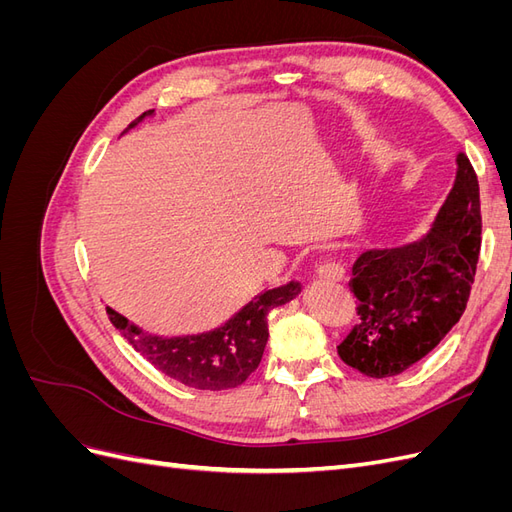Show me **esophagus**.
<instances>
[{"mask_svg":"<svg viewBox=\"0 0 512 512\" xmlns=\"http://www.w3.org/2000/svg\"><path fill=\"white\" fill-rule=\"evenodd\" d=\"M316 275L320 280H327V282H342L346 277V271L342 265H337V262H320L316 267Z\"/></svg>","mask_w":512,"mask_h":512,"instance_id":"1","label":"esophagus"}]
</instances>
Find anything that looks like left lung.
<instances>
[{
  "label": "left lung",
  "instance_id": "1",
  "mask_svg": "<svg viewBox=\"0 0 512 512\" xmlns=\"http://www.w3.org/2000/svg\"><path fill=\"white\" fill-rule=\"evenodd\" d=\"M427 235L395 250H371L352 267L361 322L337 346L369 378L399 376L436 348L466 312L480 254V196L470 160Z\"/></svg>",
  "mask_w": 512,
  "mask_h": 512
}]
</instances>
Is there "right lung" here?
<instances>
[{"mask_svg": "<svg viewBox=\"0 0 512 512\" xmlns=\"http://www.w3.org/2000/svg\"><path fill=\"white\" fill-rule=\"evenodd\" d=\"M149 113L132 121L130 128ZM299 292L301 286L294 282L267 290L245 305L226 327L192 337H153L136 329L115 309L108 307L106 312L123 337L164 376L198 391H226L243 384L258 369L269 339V312L299 297Z\"/></svg>", "mask_w": 512, "mask_h": 512, "instance_id": "right-lung-1", "label": "right lung"}]
</instances>
